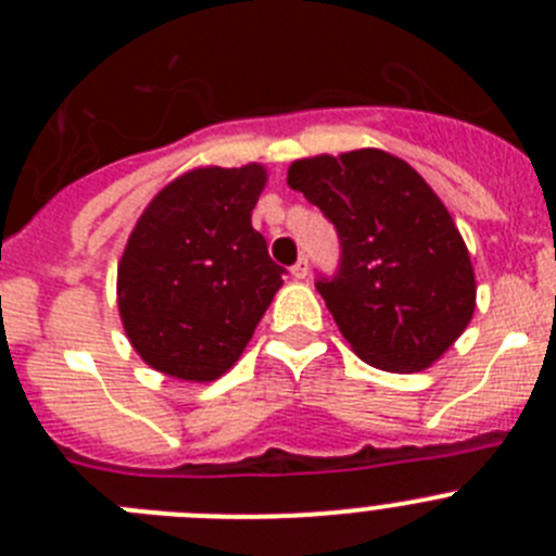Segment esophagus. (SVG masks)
Masks as SVG:
<instances>
[{
    "mask_svg": "<svg viewBox=\"0 0 556 556\" xmlns=\"http://www.w3.org/2000/svg\"><path fill=\"white\" fill-rule=\"evenodd\" d=\"M306 275H308V262H306V258H301V262L292 267V278H294V281H303Z\"/></svg>",
    "mask_w": 556,
    "mask_h": 556,
    "instance_id": "1",
    "label": "esophagus"
}]
</instances>
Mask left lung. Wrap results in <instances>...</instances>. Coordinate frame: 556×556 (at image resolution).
<instances>
[{
	"instance_id": "1",
	"label": "left lung",
	"mask_w": 556,
	"mask_h": 556,
	"mask_svg": "<svg viewBox=\"0 0 556 556\" xmlns=\"http://www.w3.org/2000/svg\"><path fill=\"white\" fill-rule=\"evenodd\" d=\"M287 184L337 225L339 275L317 289L353 353L390 372L434 365L476 308L470 253L434 189L376 147L292 161Z\"/></svg>"
}]
</instances>
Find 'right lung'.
<instances>
[{"label": "right lung", "instance_id": "add662e5", "mask_svg": "<svg viewBox=\"0 0 556 556\" xmlns=\"http://www.w3.org/2000/svg\"><path fill=\"white\" fill-rule=\"evenodd\" d=\"M262 164L194 166L150 200L116 269V303L132 351L152 370L205 384L239 362L283 287L250 214Z\"/></svg>", "mask_w": 556, "mask_h": 556}]
</instances>
